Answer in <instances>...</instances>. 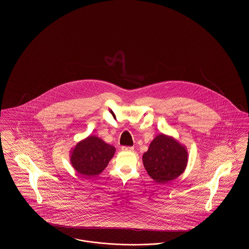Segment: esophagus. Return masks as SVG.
Wrapping results in <instances>:
<instances>
[{
    "label": "esophagus",
    "instance_id": "34e87169",
    "mask_svg": "<svg viewBox=\"0 0 249 249\" xmlns=\"http://www.w3.org/2000/svg\"><path fill=\"white\" fill-rule=\"evenodd\" d=\"M133 146H127V145H123L121 146V150L122 151H126V152H129V151H133Z\"/></svg>",
    "mask_w": 249,
    "mask_h": 249
}]
</instances>
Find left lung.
Wrapping results in <instances>:
<instances>
[{
    "label": "left lung",
    "mask_w": 249,
    "mask_h": 249,
    "mask_svg": "<svg viewBox=\"0 0 249 249\" xmlns=\"http://www.w3.org/2000/svg\"><path fill=\"white\" fill-rule=\"evenodd\" d=\"M147 174L158 183H167L178 178L188 162V152L175 139L164 134L158 135L142 156Z\"/></svg>",
    "instance_id": "left-lung-1"
}]
</instances>
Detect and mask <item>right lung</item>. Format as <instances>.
<instances>
[{
  "label": "right lung",
  "mask_w": 249,
  "mask_h": 249,
  "mask_svg": "<svg viewBox=\"0 0 249 249\" xmlns=\"http://www.w3.org/2000/svg\"><path fill=\"white\" fill-rule=\"evenodd\" d=\"M115 147L96 136L78 142L71 152V163L79 175L94 177L101 174L115 154Z\"/></svg>",
  "instance_id": "add662e5"
}]
</instances>
